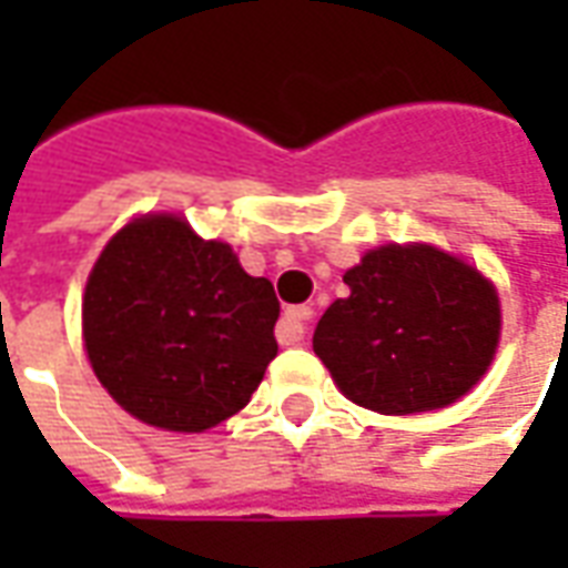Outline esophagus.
Masks as SVG:
<instances>
[{
    "mask_svg": "<svg viewBox=\"0 0 568 568\" xmlns=\"http://www.w3.org/2000/svg\"><path fill=\"white\" fill-rule=\"evenodd\" d=\"M313 320V310L310 307H292L285 310L283 322H280V328H276V337H280V344L292 346L297 344L304 334H307V322Z\"/></svg>",
    "mask_w": 568,
    "mask_h": 568,
    "instance_id": "obj_1",
    "label": "esophagus"
}]
</instances>
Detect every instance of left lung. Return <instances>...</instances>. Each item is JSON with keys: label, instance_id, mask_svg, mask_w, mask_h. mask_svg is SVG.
<instances>
[{"label": "left lung", "instance_id": "8db88e82", "mask_svg": "<svg viewBox=\"0 0 568 568\" xmlns=\"http://www.w3.org/2000/svg\"><path fill=\"white\" fill-rule=\"evenodd\" d=\"M313 349L341 393L377 414L453 405L475 386L499 344L496 288L432 246H383L346 271Z\"/></svg>", "mask_w": 568, "mask_h": 568}]
</instances>
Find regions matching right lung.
<instances>
[{
  "mask_svg": "<svg viewBox=\"0 0 568 568\" xmlns=\"http://www.w3.org/2000/svg\"><path fill=\"white\" fill-rule=\"evenodd\" d=\"M81 320L88 358L118 405L149 426L203 432L258 389L276 356L280 301L227 243L151 215L103 248Z\"/></svg>",
  "mask_w": 568,
  "mask_h": 568,
  "instance_id": "right-lung-1",
  "label": "right lung"
}]
</instances>
